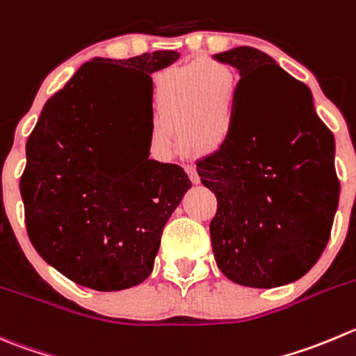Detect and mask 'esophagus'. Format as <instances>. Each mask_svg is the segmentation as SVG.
<instances>
[{
    "label": "esophagus",
    "instance_id": "1",
    "mask_svg": "<svg viewBox=\"0 0 356 356\" xmlns=\"http://www.w3.org/2000/svg\"><path fill=\"white\" fill-rule=\"evenodd\" d=\"M184 168H186V172H188L189 179H191L193 182H196V184H198V182H200V177H198V174H196V168H195V165H191V163H186V165H184Z\"/></svg>",
    "mask_w": 356,
    "mask_h": 356
}]
</instances>
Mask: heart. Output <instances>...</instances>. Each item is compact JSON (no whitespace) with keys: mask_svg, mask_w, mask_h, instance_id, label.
I'll list each match as a JSON object with an SVG mask.
<instances>
[{"mask_svg":"<svg viewBox=\"0 0 356 356\" xmlns=\"http://www.w3.org/2000/svg\"><path fill=\"white\" fill-rule=\"evenodd\" d=\"M240 81L226 62L207 58L198 64L168 67L154 79L151 113L160 127L153 132L161 149L172 146L177 129L189 153L216 151L229 134L238 106Z\"/></svg>","mask_w":356,"mask_h":356,"instance_id":"1","label":"heart"}]
</instances>
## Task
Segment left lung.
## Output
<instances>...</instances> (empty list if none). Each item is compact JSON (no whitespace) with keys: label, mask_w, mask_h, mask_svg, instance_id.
I'll return each mask as SVG.
<instances>
[{"label":"left lung","mask_w":356,"mask_h":356,"mask_svg":"<svg viewBox=\"0 0 356 356\" xmlns=\"http://www.w3.org/2000/svg\"><path fill=\"white\" fill-rule=\"evenodd\" d=\"M240 71L229 134L196 163L213 191V257L238 285L273 289L305 277L330 238L339 202L334 136L312 92L270 55L238 47L216 55Z\"/></svg>","instance_id":"left-lung-1"}]
</instances>
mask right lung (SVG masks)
<instances>
[{
    "label": "right lung",
    "mask_w": 356,
    "mask_h": 356,
    "mask_svg": "<svg viewBox=\"0 0 356 356\" xmlns=\"http://www.w3.org/2000/svg\"><path fill=\"white\" fill-rule=\"evenodd\" d=\"M179 51L94 58L51 95L26 144V229L38 254L74 284L111 292L153 271L161 231L191 188L179 165L149 160L154 71ZM125 114L130 159L114 139Z\"/></svg>",
    "instance_id": "add662e5"
}]
</instances>
